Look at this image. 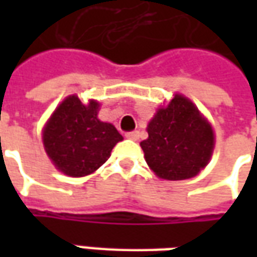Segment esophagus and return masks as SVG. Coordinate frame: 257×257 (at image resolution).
<instances>
[{
    "instance_id": "obj_1",
    "label": "esophagus",
    "mask_w": 257,
    "mask_h": 257,
    "mask_svg": "<svg viewBox=\"0 0 257 257\" xmlns=\"http://www.w3.org/2000/svg\"><path fill=\"white\" fill-rule=\"evenodd\" d=\"M125 136L128 138V139H132V140H138L139 139V132L138 131H131V132H126Z\"/></svg>"
}]
</instances>
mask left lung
<instances>
[{"label":"left lung","mask_w":257,"mask_h":257,"mask_svg":"<svg viewBox=\"0 0 257 257\" xmlns=\"http://www.w3.org/2000/svg\"><path fill=\"white\" fill-rule=\"evenodd\" d=\"M149 138L140 146L146 161L158 178L184 180L197 176L209 161L215 136L198 108L175 95L147 126Z\"/></svg>","instance_id":"1"}]
</instances>
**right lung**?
Here are the masks:
<instances>
[{"mask_svg":"<svg viewBox=\"0 0 257 257\" xmlns=\"http://www.w3.org/2000/svg\"><path fill=\"white\" fill-rule=\"evenodd\" d=\"M99 103L84 106L78 96H68L44 128V146L60 172L73 178L95 172L122 140L114 125L97 118Z\"/></svg>","mask_w":257,"mask_h":257,"instance_id":"1","label":"right lung"}]
</instances>
